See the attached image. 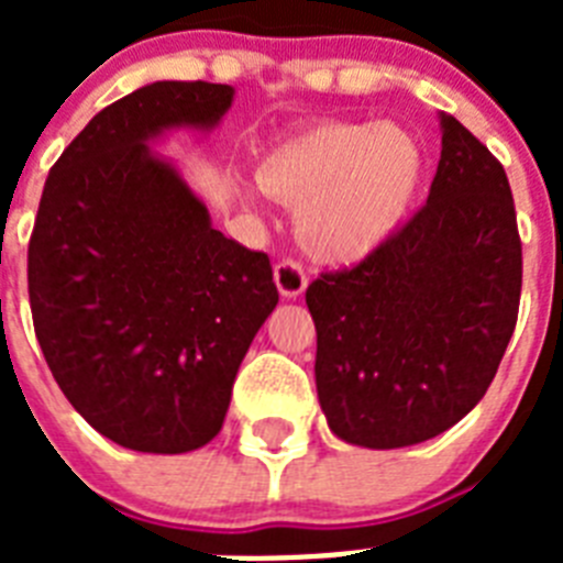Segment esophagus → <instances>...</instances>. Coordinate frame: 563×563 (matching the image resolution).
Returning a JSON list of instances; mask_svg holds the SVG:
<instances>
[{
	"instance_id": "1",
	"label": "esophagus",
	"mask_w": 563,
	"mask_h": 563,
	"mask_svg": "<svg viewBox=\"0 0 563 563\" xmlns=\"http://www.w3.org/2000/svg\"><path fill=\"white\" fill-rule=\"evenodd\" d=\"M273 278H276L278 292L285 298L301 296L307 287V273L305 267H301V262H296V258H282L276 265V271H273Z\"/></svg>"
}]
</instances>
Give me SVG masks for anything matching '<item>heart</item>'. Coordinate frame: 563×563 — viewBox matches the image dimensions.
Returning <instances> with one entry per match:
<instances>
[{
  "label": "heart",
  "mask_w": 563,
  "mask_h": 563,
  "mask_svg": "<svg viewBox=\"0 0 563 563\" xmlns=\"http://www.w3.org/2000/svg\"><path fill=\"white\" fill-rule=\"evenodd\" d=\"M426 174V152L406 129L332 121L276 143L256 180L271 197L301 208L298 233L321 258H357L406 222Z\"/></svg>",
  "instance_id": "1"
}]
</instances>
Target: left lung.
I'll use <instances>...</instances> for the list:
<instances>
[{"label": "left lung", "instance_id": "8db88e82", "mask_svg": "<svg viewBox=\"0 0 563 563\" xmlns=\"http://www.w3.org/2000/svg\"><path fill=\"white\" fill-rule=\"evenodd\" d=\"M519 298L521 239L505 168L442 114L426 206L357 265L307 287L318 402L332 434L402 449L456 426L499 369Z\"/></svg>", "mask_w": 563, "mask_h": 563}]
</instances>
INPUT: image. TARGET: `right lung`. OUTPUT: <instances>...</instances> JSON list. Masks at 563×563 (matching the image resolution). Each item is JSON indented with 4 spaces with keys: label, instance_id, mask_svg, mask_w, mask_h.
I'll use <instances>...</instances> for the list:
<instances>
[{
    "label": "right lung",
    "instance_id": "obj_1",
    "mask_svg": "<svg viewBox=\"0 0 563 563\" xmlns=\"http://www.w3.org/2000/svg\"><path fill=\"white\" fill-rule=\"evenodd\" d=\"M233 89L154 81L109 103L49 168L27 245L33 330L73 409L112 442L186 454L220 434L278 290L267 253L211 228L146 143L213 126Z\"/></svg>",
    "mask_w": 563,
    "mask_h": 563
}]
</instances>
